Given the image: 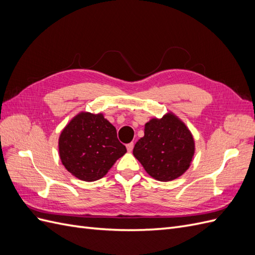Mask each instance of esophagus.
I'll return each instance as SVG.
<instances>
[{
  "label": "esophagus",
  "mask_w": 255,
  "mask_h": 255,
  "mask_svg": "<svg viewBox=\"0 0 255 255\" xmlns=\"http://www.w3.org/2000/svg\"><path fill=\"white\" fill-rule=\"evenodd\" d=\"M133 148H134V143L133 142H129V143L127 144V149H128V152H132Z\"/></svg>",
  "instance_id": "obj_1"
}]
</instances>
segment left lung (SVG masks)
Wrapping results in <instances>:
<instances>
[{
	"instance_id": "1",
	"label": "left lung",
	"mask_w": 255,
	"mask_h": 255,
	"mask_svg": "<svg viewBox=\"0 0 255 255\" xmlns=\"http://www.w3.org/2000/svg\"><path fill=\"white\" fill-rule=\"evenodd\" d=\"M196 144L186 125L172 112L152 118L144 125V135L133 154L150 176L160 182L177 179L186 172Z\"/></svg>"
}]
</instances>
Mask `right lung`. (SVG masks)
Segmentation results:
<instances>
[{
  "instance_id": "right-lung-1",
  "label": "right lung",
  "mask_w": 255,
  "mask_h": 255,
  "mask_svg": "<svg viewBox=\"0 0 255 255\" xmlns=\"http://www.w3.org/2000/svg\"><path fill=\"white\" fill-rule=\"evenodd\" d=\"M58 151L69 172L82 181L94 182L106 175L127 148L102 113L81 112L61 130Z\"/></svg>"
}]
</instances>
